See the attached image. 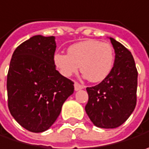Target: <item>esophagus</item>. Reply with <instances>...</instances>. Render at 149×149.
Segmentation results:
<instances>
[{
  "label": "esophagus",
  "mask_w": 149,
  "mask_h": 149,
  "mask_svg": "<svg viewBox=\"0 0 149 149\" xmlns=\"http://www.w3.org/2000/svg\"><path fill=\"white\" fill-rule=\"evenodd\" d=\"M74 88H75V91H78V90L83 89V88H84V87H83L82 85H81V84H79L78 82H75Z\"/></svg>",
  "instance_id": "34e87169"
}]
</instances>
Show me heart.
I'll return each mask as SVG.
<instances>
[{
    "label": "heart",
    "instance_id": "1",
    "mask_svg": "<svg viewBox=\"0 0 149 149\" xmlns=\"http://www.w3.org/2000/svg\"><path fill=\"white\" fill-rule=\"evenodd\" d=\"M115 54L109 42L88 39L71 45L68 53L56 52L53 62L66 77L76 73L80 67L83 77L93 82L106 79L113 71Z\"/></svg>",
    "mask_w": 149,
    "mask_h": 149
}]
</instances>
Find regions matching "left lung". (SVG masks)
Segmentation results:
<instances>
[{
    "mask_svg": "<svg viewBox=\"0 0 149 149\" xmlns=\"http://www.w3.org/2000/svg\"><path fill=\"white\" fill-rule=\"evenodd\" d=\"M115 51L113 71L99 84L87 87L86 113L94 125L102 128L121 126L137 103L138 71L132 53L110 37Z\"/></svg>",
    "mask_w": 149,
    "mask_h": 149,
    "instance_id": "left-lung-1",
    "label": "left lung"
}]
</instances>
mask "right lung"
Segmentation results:
<instances>
[{"instance_id": "1", "label": "right lung", "mask_w": 149, "mask_h": 149, "mask_svg": "<svg viewBox=\"0 0 149 149\" xmlns=\"http://www.w3.org/2000/svg\"><path fill=\"white\" fill-rule=\"evenodd\" d=\"M56 47L54 36H34L16 47L10 60L8 107L16 122L32 133L47 130L74 92V82L56 69Z\"/></svg>"}]
</instances>
